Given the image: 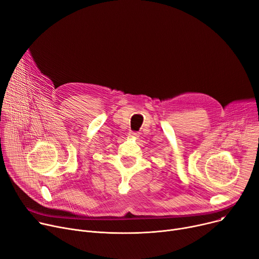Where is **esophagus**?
Returning a JSON list of instances; mask_svg holds the SVG:
<instances>
[{
	"label": "esophagus",
	"instance_id": "34e87169",
	"mask_svg": "<svg viewBox=\"0 0 259 259\" xmlns=\"http://www.w3.org/2000/svg\"><path fill=\"white\" fill-rule=\"evenodd\" d=\"M128 135H130V137H134V138H136V137H138V133L133 132V131H131Z\"/></svg>",
	"mask_w": 259,
	"mask_h": 259
}]
</instances>
